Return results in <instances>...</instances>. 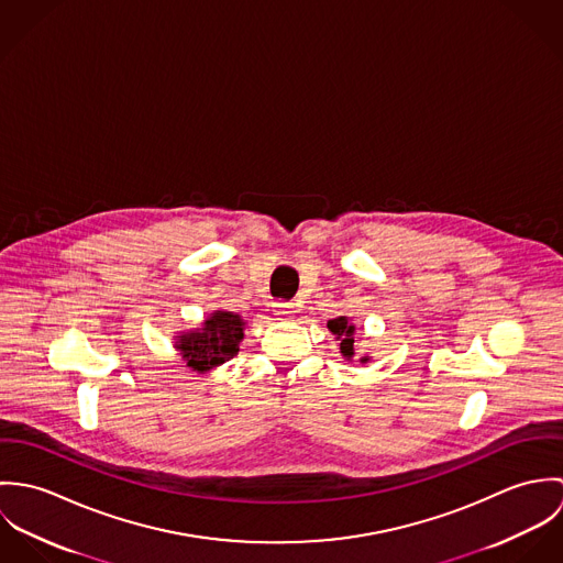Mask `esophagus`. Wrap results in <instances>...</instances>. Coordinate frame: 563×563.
<instances>
[{
	"instance_id": "esophagus-1",
	"label": "esophagus",
	"mask_w": 563,
	"mask_h": 563,
	"mask_svg": "<svg viewBox=\"0 0 563 563\" xmlns=\"http://www.w3.org/2000/svg\"><path fill=\"white\" fill-rule=\"evenodd\" d=\"M273 308H275L273 312H275L277 319H292V314H295V306L292 303H275Z\"/></svg>"
}]
</instances>
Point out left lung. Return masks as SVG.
<instances>
[{
    "mask_svg": "<svg viewBox=\"0 0 563 563\" xmlns=\"http://www.w3.org/2000/svg\"><path fill=\"white\" fill-rule=\"evenodd\" d=\"M327 329L335 335V340H338V344H340L342 357H344L346 362H353V357H355V324L351 322L349 317H338V319L327 321ZM357 362H360V364H368V362H371V355L364 353V355H360Z\"/></svg>",
    "mask_w": 563,
    "mask_h": 563,
    "instance_id": "left-lung-1",
    "label": "left lung"
}]
</instances>
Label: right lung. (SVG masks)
Listing matches in <instances>:
<instances>
[{"instance_id": "add662e5", "label": "right lung", "mask_w": 563, "mask_h": 563, "mask_svg": "<svg viewBox=\"0 0 563 563\" xmlns=\"http://www.w3.org/2000/svg\"><path fill=\"white\" fill-rule=\"evenodd\" d=\"M244 327L246 322L242 321L241 314L214 310L199 327L179 331V335L173 338V349L181 355L188 368L206 375L239 353Z\"/></svg>"}]
</instances>
